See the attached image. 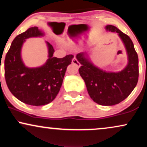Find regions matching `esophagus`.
Listing matches in <instances>:
<instances>
[{
	"mask_svg": "<svg viewBox=\"0 0 147 147\" xmlns=\"http://www.w3.org/2000/svg\"><path fill=\"white\" fill-rule=\"evenodd\" d=\"M72 64H75L76 66H78V67H80V66H81V64H80V63H79V62H78L77 59L75 57H74L73 59H72Z\"/></svg>",
	"mask_w": 147,
	"mask_h": 147,
	"instance_id": "1",
	"label": "esophagus"
}]
</instances>
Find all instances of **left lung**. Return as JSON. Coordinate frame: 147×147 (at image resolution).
<instances>
[{
  "label": "left lung",
  "mask_w": 147,
  "mask_h": 147,
  "mask_svg": "<svg viewBox=\"0 0 147 147\" xmlns=\"http://www.w3.org/2000/svg\"><path fill=\"white\" fill-rule=\"evenodd\" d=\"M107 30L117 32L126 49L128 63L121 71L106 72L94 66L86 52L77 55L81 66L79 71L84 80L90 98L100 105L113 106L120 103L131 94L138 81V57L131 38L117 28L106 26Z\"/></svg>",
  "instance_id": "1"
}]
</instances>
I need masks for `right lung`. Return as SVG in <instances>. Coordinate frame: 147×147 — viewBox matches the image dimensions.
I'll use <instances>...</instances> for the list:
<instances>
[{"label": "right lung", "mask_w": 147, "mask_h": 147, "mask_svg": "<svg viewBox=\"0 0 147 147\" xmlns=\"http://www.w3.org/2000/svg\"><path fill=\"white\" fill-rule=\"evenodd\" d=\"M43 35L36 26L18 35L5 60V77L9 90L22 102L32 106L47 105L55 99L62 85L66 68L74 57L73 55L62 58L53 57L54 49L46 41L49 58L45 64L37 68L26 67L21 57L22 45L30 37Z\"/></svg>", "instance_id": "obj_1"}]
</instances>
